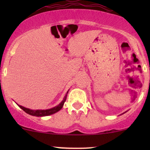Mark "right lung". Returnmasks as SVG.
Instances as JSON below:
<instances>
[{
	"mask_svg": "<svg viewBox=\"0 0 150 150\" xmlns=\"http://www.w3.org/2000/svg\"><path fill=\"white\" fill-rule=\"evenodd\" d=\"M68 92H67L66 95L65 96V97H64V99H63V100L58 105V106H55V107H53L52 108H50V109H46V110H32V109H30V108H27L24 107V106H20V105H18V106H20V107L24 111H25V112L27 113H28V114L32 115V116H40V117L41 116H49V115L53 114V113L58 112V111H60V110H61V108H63V104H64L65 101V100H66V97H67V94H68Z\"/></svg>",
	"mask_w": 150,
	"mask_h": 150,
	"instance_id": "add662e5",
	"label": "right lung"
}]
</instances>
